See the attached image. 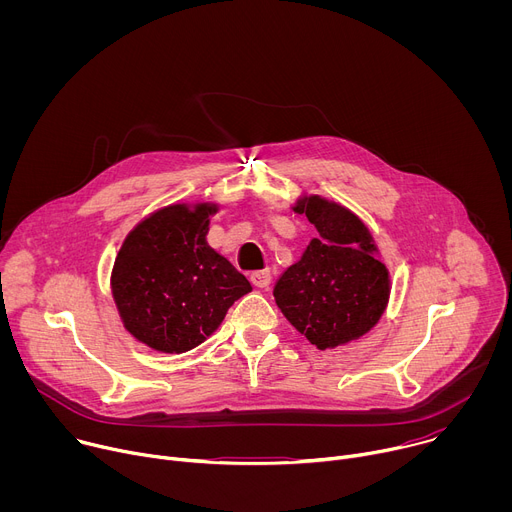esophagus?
I'll return each mask as SVG.
<instances>
[{
  "mask_svg": "<svg viewBox=\"0 0 512 512\" xmlns=\"http://www.w3.org/2000/svg\"><path fill=\"white\" fill-rule=\"evenodd\" d=\"M251 283L255 287H267L271 283V273L265 269V271H253L251 273Z\"/></svg>",
  "mask_w": 512,
  "mask_h": 512,
  "instance_id": "esophagus-1",
  "label": "esophagus"
}]
</instances>
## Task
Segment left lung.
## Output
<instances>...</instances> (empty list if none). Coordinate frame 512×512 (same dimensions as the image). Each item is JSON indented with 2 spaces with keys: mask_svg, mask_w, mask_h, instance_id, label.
<instances>
[{
  "mask_svg": "<svg viewBox=\"0 0 512 512\" xmlns=\"http://www.w3.org/2000/svg\"><path fill=\"white\" fill-rule=\"evenodd\" d=\"M320 237L275 283L277 308L320 350L367 334L385 312L389 273L369 231L346 208L312 196L298 202Z\"/></svg>",
  "mask_w": 512,
  "mask_h": 512,
  "instance_id": "obj_1",
  "label": "left lung"
}]
</instances>
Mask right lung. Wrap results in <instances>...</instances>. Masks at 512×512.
<instances>
[{
	"label": "right lung",
	"mask_w": 512,
	"mask_h": 512,
	"mask_svg": "<svg viewBox=\"0 0 512 512\" xmlns=\"http://www.w3.org/2000/svg\"><path fill=\"white\" fill-rule=\"evenodd\" d=\"M214 206H168L125 239L113 298L125 328L150 348L186 352L223 322L251 283L208 243Z\"/></svg>",
	"instance_id": "right-lung-1"
}]
</instances>
